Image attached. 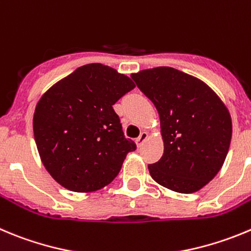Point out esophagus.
Here are the masks:
<instances>
[{
    "label": "esophagus",
    "instance_id": "34e87169",
    "mask_svg": "<svg viewBox=\"0 0 251 251\" xmlns=\"http://www.w3.org/2000/svg\"><path fill=\"white\" fill-rule=\"evenodd\" d=\"M147 138H148V133L146 132V130H143V132L141 133V135L135 139V142H137V146L138 147H141L142 144L144 143V142L147 141Z\"/></svg>",
    "mask_w": 251,
    "mask_h": 251
}]
</instances>
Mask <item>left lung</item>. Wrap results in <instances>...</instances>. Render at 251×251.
Instances as JSON below:
<instances>
[{
	"label": "left lung",
	"instance_id": "obj_1",
	"mask_svg": "<svg viewBox=\"0 0 251 251\" xmlns=\"http://www.w3.org/2000/svg\"><path fill=\"white\" fill-rule=\"evenodd\" d=\"M160 117L164 153L149 164L158 184L176 193L198 192L223 167L231 141L224 103L201 79L172 67L130 75Z\"/></svg>",
	"mask_w": 251,
	"mask_h": 251
}]
</instances>
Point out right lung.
Returning a JSON list of instances; mask_svg holds the SVG:
<instances>
[{
	"label": "right lung",
	"mask_w": 251,
	"mask_h": 251,
	"mask_svg": "<svg viewBox=\"0 0 251 251\" xmlns=\"http://www.w3.org/2000/svg\"><path fill=\"white\" fill-rule=\"evenodd\" d=\"M130 78L100 63L77 68L37 103L33 133L48 173L73 192L105 187L137 144L126 138L113 104L134 88Z\"/></svg>",
	"instance_id": "obj_1"
}]
</instances>
